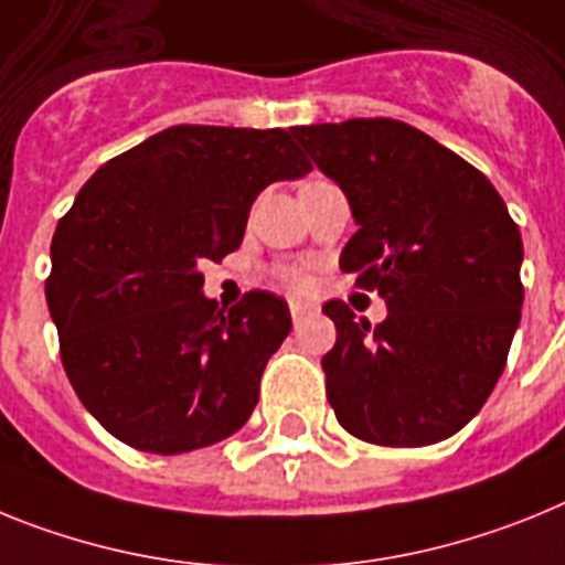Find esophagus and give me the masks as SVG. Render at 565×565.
Returning a JSON list of instances; mask_svg holds the SVG:
<instances>
[{"label":"esophagus","mask_w":565,"mask_h":565,"mask_svg":"<svg viewBox=\"0 0 565 565\" xmlns=\"http://www.w3.org/2000/svg\"><path fill=\"white\" fill-rule=\"evenodd\" d=\"M289 312H292V323H301L307 321L310 316H316V307H310V303H301V301H292L289 303Z\"/></svg>","instance_id":"obj_1"}]
</instances>
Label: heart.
Masks as SVG:
<instances>
[{
	"mask_svg": "<svg viewBox=\"0 0 565 565\" xmlns=\"http://www.w3.org/2000/svg\"><path fill=\"white\" fill-rule=\"evenodd\" d=\"M281 278H284V284H287L289 289H296V292H301V289L310 287V276H307L303 269H284Z\"/></svg>",
	"mask_w": 565,
	"mask_h": 565,
	"instance_id": "obj_1",
	"label": "heart"
}]
</instances>
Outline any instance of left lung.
Segmentation results:
<instances>
[{
	"label": "left lung",
	"instance_id": "obj_1",
	"mask_svg": "<svg viewBox=\"0 0 565 565\" xmlns=\"http://www.w3.org/2000/svg\"><path fill=\"white\" fill-rule=\"evenodd\" d=\"M350 201L343 273L386 301L377 327L343 301L323 312L321 358L338 424L377 446L463 429L507 366L523 307V242L498 190L444 145L395 119L289 127Z\"/></svg>",
	"mask_w": 565,
	"mask_h": 565
}]
</instances>
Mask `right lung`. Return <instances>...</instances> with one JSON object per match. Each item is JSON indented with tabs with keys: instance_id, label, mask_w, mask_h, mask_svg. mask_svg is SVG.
<instances>
[{
	"instance_id": "obj_1",
	"label": "right lung",
	"mask_w": 565,
	"mask_h": 565,
	"mask_svg": "<svg viewBox=\"0 0 565 565\" xmlns=\"http://www.w3.org/2000/svg\"><path fill=\"white\" fill-rule=\"evenodd\" d=\"M312 164L287 130L179 125L102 164L51 244L45 296L78 401L121 444L193 452L242 429L287 303L224 312L201 264L238 249L249 207Z\"/></svg>"
}]
</instances>
